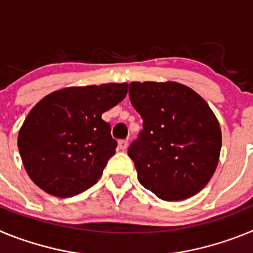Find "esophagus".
<instances>
[{
	"label": "esophagus",
	"instance_id": "esophagus-1",
	"mask_svg": "<svg viewBox=\"0 0 253 253\" xmlns=\"http://www.w3.org/2000/svg\"><path fill=\"white\" fill-rule=\"evenodd\" d=\"M118 147H119V149H122V151H125V149L128 148V140L126 139H122L118 142Z\"/></svg>",
	"mask_w": 253,
	"mask_h": 253
}]
</instances>
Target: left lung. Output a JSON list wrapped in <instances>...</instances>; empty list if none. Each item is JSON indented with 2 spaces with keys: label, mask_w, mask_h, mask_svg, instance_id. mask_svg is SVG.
I'll use <instances>...</instances> for the list:
<instances>
[{
  "label": "left lung",
  "mask_w": 253,
  "mask_h": 253,
  "mask_svg": "<svg viewBox=\"0 0 253 253\" xmlns=\"http://www.w3.org/2000/svg\"><path fill=\"white\" fill-rule=\"evenodd\" d=\"M129 97L143 130L128 149L140 185L166 202L198 194L215 172L218 119L202 96L177 82H131Z\"/></svg>",
  "instance_id": "8db88e82"
}]
</instances>
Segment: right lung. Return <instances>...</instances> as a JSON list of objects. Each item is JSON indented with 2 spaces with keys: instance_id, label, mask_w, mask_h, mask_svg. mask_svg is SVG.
Returning a JSON list of instances; mask_svg holds the SVG:
<instances>
[{
  "instance_id": "add662e5",
  "label": "right lung",
  "mask_w": 253,
  "mask_h": 253,
  "mask_svg": "<svg viewBox=\"0 0 253 253\" xmlns=\"http://www.w3.org/2000/svg\"><path fill=\"white\" fill-rule=\"evenodd\" d=\"M128 84L66 87L46 95L26 116L17 147L29 177L45 193L71 198L90 189L115 154L101 115L124 100Z\"/></svg>"
}]
</instances>
